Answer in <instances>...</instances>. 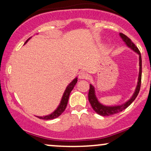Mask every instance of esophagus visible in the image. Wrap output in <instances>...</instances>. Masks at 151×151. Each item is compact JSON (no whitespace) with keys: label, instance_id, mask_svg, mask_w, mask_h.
Listing matches in <instances>:
<instances>
[{"label":"esophagus","instance_id":"34e87169","mask_svg":"<svg viewBox=\"0 0 151 151\" xmlns=\"http://www.w3.org/2000/svg\"><path fill=\"white\" fill-rule=\"evenodd\" d=\"M89 77H88V74L84 72H81L79 74V78L81 79H86Z\"/></svg>","mask_w":151,"mask_h":151}]
</instances>
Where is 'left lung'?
<instances>
[{
    "label": "left lung",
    "mask_w": 151,
    "mask_h": 151,
    "mask_svg": "<svg viewBox=\"0 0 151 151\" xmlns=\"http://www.w3.org/2000/svg\"><path fill=\"white\" fill-rule=\"evenodd\" d=\"M120 36L122 38L123 40L125 42V43L127 45L128 47H131L133 51H135L139 55V65H140V70H139V76H138V85L134 93H133V96L131 97L127 102H126L124 104H122L121 106H106L102 105L101 104H100L97 99L96 97V95H95V90L94 87L90 84L89 87V94H88V99H89V101L91 104V107L93 110L95 111V112H96L99 115L103 116H111L114 114H118L119 112L122 111L124 109L127 108L131 104V103L136 99V98L138 96V93H139L140 89H141V75H142V60H141V55L140 52L139 50L137 47L135 45V44L133 43L129 37H128L127 36L125 35L124 34L120 33Z\"/></svg>",
    "instance_id": "8db88e82"
}]
</instances>
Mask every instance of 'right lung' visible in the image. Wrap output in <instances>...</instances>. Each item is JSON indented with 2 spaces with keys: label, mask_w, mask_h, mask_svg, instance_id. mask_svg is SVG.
I'll return each mask as SVG.
<instances>
[{
  "label": "right lung",
  "mask_w": 151,
  "mask_h": 151,
  "mask_svg": "<svg viewBox=\"0 0 151 151\" xmlns=\"http://www.w3.org/2000/svg\"><path fill=\"white\" fill-rule=\"evenodd\" d=\"M30 39V38H29ZM29 39H27L26 40V42H25V44L27 41L29 40ZM24 44V45H25ZM77 78H75L72 82L69 84L68 86L67 87L66 89L65 93H64L63 96H62V99L61 100V102H60V104L59 105L58 108L53 112L51 114L47 116H37L40 119H45V120H51V119H56L58 116H60L61 114L63 113L64 111L65 110L66 107H67V103H68V100H69V97H70V94L72 91V90L73 89L74 86H75V84H77Z\"/></svg>",
  "instance_id": "obj_1"
}]
</instances>
